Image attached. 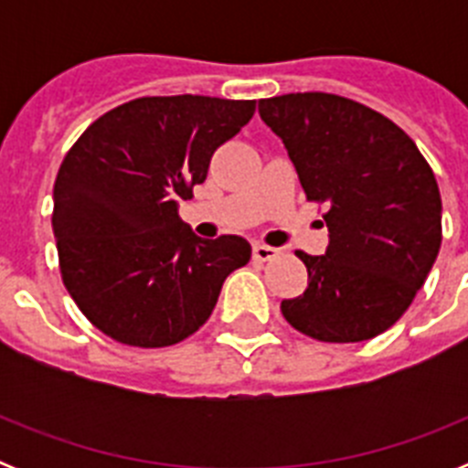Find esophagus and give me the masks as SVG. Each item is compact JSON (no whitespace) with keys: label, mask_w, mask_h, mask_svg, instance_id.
I'll return each mask as SVG.
<instances>
[{"label":"esophagus","mask_w":468,"mask_h":468,"mask_svg":"<svg viewBox=\"0 0 468 468\" xmlns=\"http://www.w3.org/2000/svg\"><path fill=\"white\" fill-rule=\"evenodd\" d=\"M276 255H279V248H271L267 246V243H255L253 246V258L258 260V262H271Z\"/></svg>","instance_id":"1"}]
</instances>
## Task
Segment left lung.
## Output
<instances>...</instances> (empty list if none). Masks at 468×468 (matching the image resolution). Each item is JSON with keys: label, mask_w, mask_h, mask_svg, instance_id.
<instances>
[{"label": "left lung", "mask_w": 468, "mask_h": 468, "mask_svg": "<svg viewBox=\"0 0 468 468\" xmlns=\"http://www.w3.org/2000/svg\"><path fill=\"white\" fill-rule=\"evenodd\" d=\"M309 201L325 204V255L297 250L307 291L281 302L285 321L318 342H363L399 321L433 262L441 192L412 138L379 112L335 93L260 101Z\"/></svg>", "instance_id": "1"}]
</instances>
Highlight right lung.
<instances>
[{
    "label": "right lung",
    "instance_id": "add662e5",
    "mask_svg": "<svg viewBox=\"0 0 468 468\" xmlns=\"http://www.w3.org/2000/svg\"><path fill=\"white\" fill-rule=\"evenodd\" d=\"M253 114L255 101L135 98L69 147L53 185L58 262L77 307L107 337L143 349L183 342L250 260L246 239H198L177 201L192 198L215 150Z\"/></svg>",
    "mask_w": 468,
    "mask_h": 468
}]
</instances>
